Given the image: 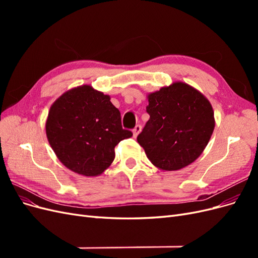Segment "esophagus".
I'll list each match as a JSON object with an SVG mask.
<instances>
[{"label": "esophagus", "instance_id": "1", "mask_svg": "<svg viewBox=\"0 0 258 258\" xmlns=\"http://www.w3.org/2000/svg\"><path fill=\"white\" fill-rule=\"evenodd\" d=\"M141 129H142L141 124H137V126L134 128V130H132V132H134V137H135V138H137L138 135L140 134V132H141Z\"/></svg>", "mask_w": 258, "mask_h": 258}]
</instances>
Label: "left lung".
<instances>
[{
  "label": "left lung",
  "instance_id": "8db88e82",
  "mask_svg": "<svg viewBox=\"0 0 258 258\" xmlns=\"http://www.w3.org/2000/svg\"><path fill=\"white\" fill-rule=\"evenodd\" d=\"M150 119L137 138L154 166L174 171L190 165L213 134L214 112L209 100L184 83L148 96Z\"/></svg>",
  "mask_w": 258,
  "mask_h": 258
}]
</instances>
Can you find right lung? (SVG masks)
I'll list each match as a JSON object with an SVG mask.
<instances>
[{"instance_id": "1", "label": "right lung", "mask_w": 258, "mask_h": 258, "mask_svg": "<svg viewBox=\"0 0 258 258\" xmlns=\"http://www.w3.org/2000/svg\"><path fill=\"white\" fill-rule=\"evenodd\" d=\"M48 142L59 160L74 172L96 176L111 166L115 146L132 137L110 96L88 85L63 93L46 121Z\"/></svg>"}]
</instances>
